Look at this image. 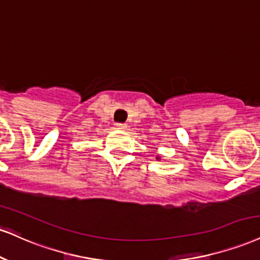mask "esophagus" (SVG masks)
Returning a JSON list of instances; mask_svg holds the SVG:
<instances>
[{
	"label": "esophagus",
	"instance_id": "1",
	"mask_svg": "<svg viewBox=\"0 0 260 260\" xmlns=\"http://www.w3.org/2000/svg\"><path fill=\"white\" fill-rule=\"evenodd\" d=\"M116 128H117V129H120V131H124V129H127V126L124 123H117Z\"/></svg>",
	"mask_w": 260,
	"mask_h": 260
}]
</instances>
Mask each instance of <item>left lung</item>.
I'll return each mask as SVG.
<instances>
[{"instance_id":"left-lung-1","label":"left lung","mask_w":260,"mask_h":260,"mask_svg":"<svg viewBox=\"0 0 260 260\" xmlns=\"http://www.w3.org/2000/svg\"><path fill=\"white\" fill-rule=\"evenodd\" d=\"M156 160H157V161H160V160H161V157H160V156H156Z\"/></svg>"}]
</instances>
